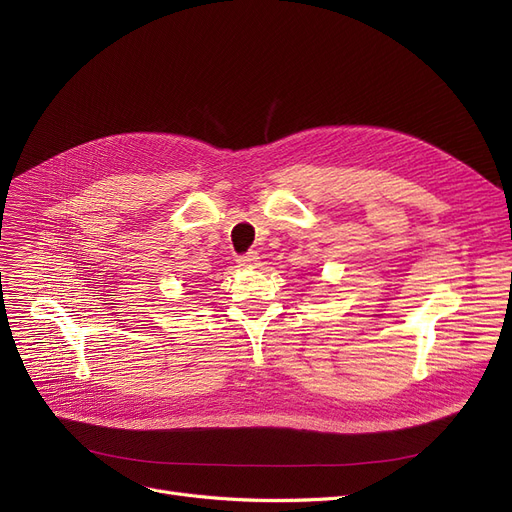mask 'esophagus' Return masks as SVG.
I'll use <instances>...</instances> for the list:
<instances>
[{
  "label": "esophagus",
  "instance_id": "1",
  "mask_svg": "<svg viewBox=\"0 0 512 512\" xmlns=\"http://www.w3.org/2000/svg\"><path fill=\"white\" fill-rule=\"evenodd\" d=\"M236 263H238L240 267H257L259 255H257L255 251H249V253H245V255H240V257L236 259Z\"/></svg>",
  "mask_w": 512,
  "mask_h": 512
}]
</instances>
